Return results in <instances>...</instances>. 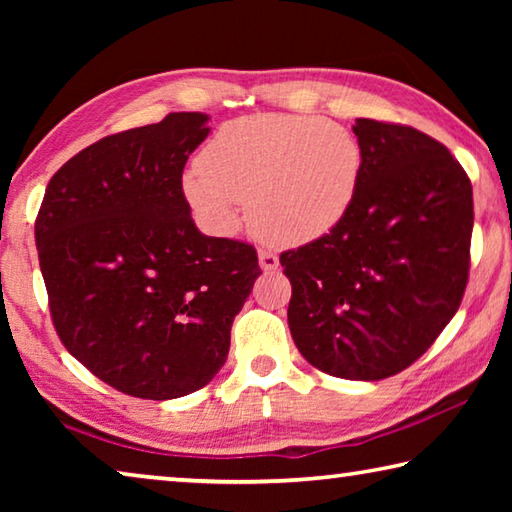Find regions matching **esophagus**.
<instances>
[{
  "instance_id": "obj_1",
  "label": "esophagus",
  "mask_w": 512,
  "mask_h": 512,
  "mask_svg": "<svg viewBox=\"0 0 512 512\" xmlns=\"http://www.w3.org/2000/svg\"><path fill=\"white\" fill-rule=\"evenodd\" d=\"M259 266H262V271H275L277 266H280V257L271 250H259Z\"/></svg>"
}]
</instances>
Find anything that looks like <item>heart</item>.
Instances as JSON below:
<instances>
[{"instance_id": "heart-1", "label": "heart", "mask_w": 512, "mask_h": 512, "mask_svg": "<svg viewBox=\"0 0 512 512\" xmlns=\"http://www.w3.org/2000/svg\"><path fill=\"white\" fill-rule=\"evenodd\" d=\"M361 162L357 137L332 119L253 115L212 137L183 189L214 235H232L250 203L259 235L296 246L327 235L348 214Z\"/></svg>"}]
</instances>
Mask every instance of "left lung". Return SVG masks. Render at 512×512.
I'll list each match as a JSON object with an SVG mask.
<instances>
[{"label": "left lung", "mask_w": 512, "mask_h": 512, "mask_svg": "<svg viewBox=\"0 0 512 512\" xmlns=\"http://www.w3.org/2000/svg\"><path fill=\"white\" fill-rule=\"evenodd\" d=\"M352 131L363 162L348 214L280 264L302 357L377 381L418 361L461 307L474 203L467 173L433 137L375 119Z\"/></svg>", "instance_id": "left-lung-1"}]
</instances>
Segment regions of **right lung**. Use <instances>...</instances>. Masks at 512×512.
Returning a JSON list of instances; mask_svg holds the SVG:
<instances>
[{"mask_svg":"<svg viewBox=\"0 0 512 512\" xmlns=\"http://www.w3.org/2000/svg\"><path fill=\"white\" fill-rule=\"evenodd\" d=\"M207 119L171 112L94 142L54 173L36 219L60 341L92 375L142 400L210 384L262 275L253 246L207 237L192 219L183 169Z\"/></svg>","mask_w":512,"mask_h":512,"instance_id":"add662e5","label":"right lung"}]
</instances>
